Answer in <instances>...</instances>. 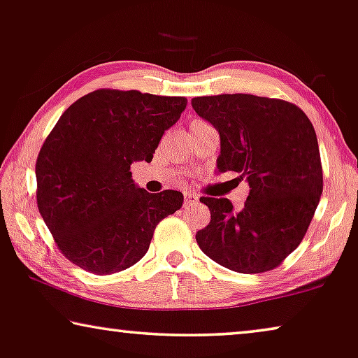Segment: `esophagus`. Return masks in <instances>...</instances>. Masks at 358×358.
<instances>
[{"mask_svg": "<svg viewBox=\"0 0 358 358\" xmlns=\"http://www.w3.org/2000/svg\"><path fill=\"white\" fill-rule=\"evenodd\" d=\"M196 202H197V197H196L194 194L185 193V202H183V206H185V207H191V206H194Z\"/></svg>", "mask_w": 358, "mask_h": 358, "instance_id": "34e87169", "label": "esophagus"}]
</instances>
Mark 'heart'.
Masks as SVG:
<instances>
[{
  "label": "heart",
  "mask_w": 358,
  "mask_h": 358,
  "mask_svg": "<svg viewBox=\"0 0 358 358\" xmlns=\"http://www.w3.org/2000/svg\"><path fill=\"white\" fill-rule=\"evenodd\" d=\"M202 124H206V122H202V120H194L193 124H191V128H194V127H197V125H202Z\"/></svg>",
  "instance_id": "heart-1"
}]
</instances>
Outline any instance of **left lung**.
Instances as JSON below:
<instances>
[{
    "label": "left lung",
    "instance_id": "8db88e82",
    "mask_svg": "<svg viewBox=\"0 0 358 358\" xmlns=\"http://www.w3.org/2000/svg\"><path fill=\"white\" fill-rule=\"evenodd\" d=\"M220 133L218 172L249 183L241 210L225 197H201L210 222L196 233L202 252L238 273L276 268L306 236L323 191L317 133L296 104L254 94L191 99Z\"/></svg>",
    "mask_w": 358,
    "mask_h": 358
}]
</instances>
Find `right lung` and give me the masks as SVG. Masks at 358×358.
Returning <instances> with one entry per match:
<instances>
[{"instance_id": "obj_1", "label": "right lung", "mask_w": 358, "mask_h": 358, "mask_svg": "<svg viewBox=\"0 0 358 358\" xmlns=\"http://www.w3.org/2000/svg\"><path fill=\"white\" fill-rule=\"evenodd\" d=\"M183 96L101 88L64 110L36 159V204L64 257L94 275L135 265L162 218L183 204L180 191L148 193L130 165L152 161Z\"/></svg>"}]
</instances>
